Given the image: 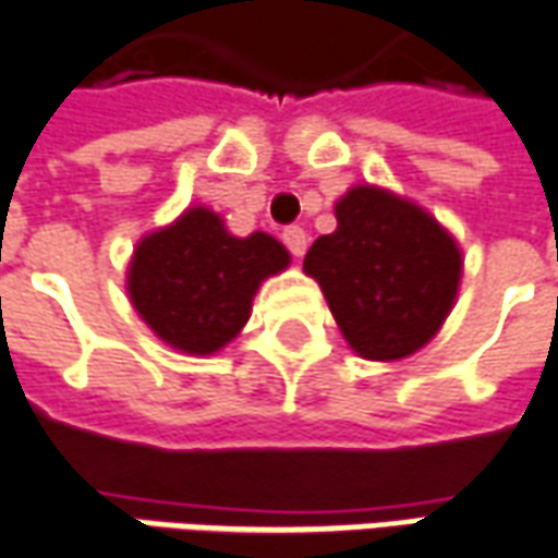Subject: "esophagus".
I'll return each instance as SVG.
<instances>
[{
    "mask_svg": "<svg viewBox=\"0 0 558 558\" xmlns=\"http://www.w3.org/2000/svg\"><path fill=\"white\" fill-rule=\"evenodd\" d=\"M283 244L290 247L292 256H305L307 251L305 229H302V226H287V229H283Z\"/></svg>",
    "mask_w": 558,
    "mask_h": 558,
    "instance_id": "1",
    "label": "esophagus"
}]
</instances>
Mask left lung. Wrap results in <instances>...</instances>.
<instances>
[{
  "instance_id": "8db88e82",
  "label": "left lung",
  "mask_w": 558,
  "mask_h": 558,
  "mask_svg": "<svg viewBox=\"0 0 558 558\" xmlns=\"http://www.w3.org/2000/svg\"><path fill=\"white\" fill-rule=\"evenodd\" d=\"M335 217L338 229L311 244L305 271L362 360L411 356L453 307L459 244L432 214L380 186L347 190Z\"/></svg>"
}]
</instances>
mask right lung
Wrapping results in <instances>:
<instances>
[{
  "instance_id": "add662e5",
  "label": "right lung",
  "mask_w": 558,
  "mask_h": 558,
  "mask_svg": "<svg viewBox=\"0 0 558 558\" xmlns=\"http://www.w3.org/2000/svg\"><path fill=\"white\" fill-rule=\"evenodd\" d=\"M287 266L290 253L278 239H235L220 214L198 205L138 241L126 287L166 344L208 356L244 329L259 283Z\"/></svg>"
}]
</instances>
